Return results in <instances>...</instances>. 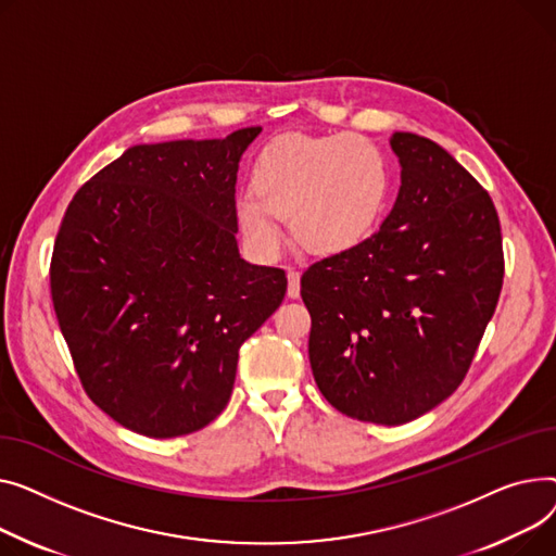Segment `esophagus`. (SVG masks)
Here are the masks:
<instances>
[{"mask_svg":"<svg viewBox=\"0 0 556 556\" xmlns=\"http://www.w3.org/2000/svg\"><path fill=\"white\" fill-rule=\"evenodd\" d=\"M287 296L289 299L301 296V274L293 269H289V274H287Z\"/></svg>","mask_w":556,"mask_h":556,"instance_id":"1","label":"esophagus"}]
</instances>
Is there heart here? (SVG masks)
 Listing matches in <instances>:
<instances>
[{
  "label": "heart",
  "mask_w": 556,
  "mask_h": 556,
  "mask_svg": "<svg viewBox=\"0 0 556 556\" xmlns=\"http://www.w3.org/2000/svg\"><path fill=\"white\" fill-rule=\"evenodd\" d=\"M390 163L368 139L354 135H285L260 152L253 190L236 200L247 240L263 253L278 249L280 217L314 255H339L362 244L386 208Z\"/></svg>",
  "instance_id": "b5f03b06"
}]
</instances>
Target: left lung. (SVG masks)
<instances>
[{
  "label": "left lung",
  "instance_id": "obj_1",
  "mask_svg": "<svg viewBox=\"0 0 556 556\" xmlns=\"http://www.w3.org/2000/svg\"><path fill=\"white\" fill-rule=\"evenodd\" d=\"M402 186L379 231L301 278L316 386L352 419L397 427L473 362L505 274L489 192L435 141L395 132Z\"/></svg>",
  "mask_w": 556,
  "mask_h": 556
}]
</instances>
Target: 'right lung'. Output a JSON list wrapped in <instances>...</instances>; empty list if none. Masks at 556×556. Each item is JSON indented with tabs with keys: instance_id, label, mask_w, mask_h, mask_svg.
I'll return each mask as SVG.
<instances>
[{
	"instance_id": "1",
	"label": "right lung",
	"mask_w": 556,
	"mask_h": 556,
	"mask_svg": "<svg viewBox=\"0 0 556 556\" xmlns=\"http://www.w3.org/2000/svg\"><path fill=\"white\" fill-rule=\"evenodd\" d=\"M260 129L129 148L62 217L53 309L85 393L129 431L211 424L240 345L285 299V271L249 265L236 240L238 166Z\"/></svg>"
}]
</instances>
